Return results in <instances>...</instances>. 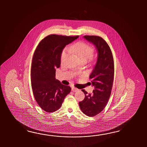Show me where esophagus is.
Listing matches in <instances>:
<instances>
[{
  "label": "esophagus",
  "instance_id": "1",
  "mask_svg": "<svg viewBox=\"0 0 147 147\" xmlns=\"http://www.w3.org/2000/svg\"><path fill=\"white\" fill-rule=\"evenodd\" d=\"M71 90H72V91H74V92H77V91H78L79 90L78 89L74 87H71Z\"/></svg>",
  "mask_w": 147,
  "mask_h": 147
}]
</instances>
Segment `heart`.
<instances>
[{
	"instance_id": "1",
	"label": "heart",
	"mask_w": 147,
	"mask_h": 147,
	"mask_svg": "<svg viewBox=\"0 0 147 147\" xmlns=\"http://www.w3.org/2000/svg\"><path fill=\"white\" fill-rule=\"evenodd\" d=\"M68 49L71 53L77 55L82 61H87L91 59L94 53V48L84 42L71 45L69 46ZM68 53L67 49L63 50L61 55V60L62 61L68 56Z\"/></svg>"
}]
</instances>
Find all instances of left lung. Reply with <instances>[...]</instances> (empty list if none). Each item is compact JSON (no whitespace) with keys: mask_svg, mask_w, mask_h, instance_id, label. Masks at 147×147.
Segmentation results:
<instances>
[{"mask_svg":"<svg viewBox=\"0 0 147 147\" xmlns=\"http://www.w3.org/2000/svg\"><path fill=\"white\" fill-rule=\"evenodd\" d=\"M84 37L95 46L98 57L89 76L94 87L93 93L88 94L82 89L85 97L79 104L82 113L94 117L103 110L109 99L114 78V61L109 45L102 38L96 36H84Z\"/></svg>","mask_w":147,"mask_h":147,"instance_id":"1","label":"left lung"}]
</instances>
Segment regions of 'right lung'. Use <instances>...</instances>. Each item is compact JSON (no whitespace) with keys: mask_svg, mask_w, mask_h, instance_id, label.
Wrapping results in <instances>:
<instances>
[{"mask_svg":"<svg viewBox=\"0 0 147 147\" xmlns=\"http://www.w3.org/2000/svg\"><path fill=\"white\" fill-rule=\"evenodd\" d=\"M78 37L50 34L41 41L34 51L31 63V87L35 100L47 113L59 109L71 91L69 86L56 79V69L60 66L63 49Z\"/></svg>","mask_w":147,"mask_h":147,"instance_id":"1","label":"right lung"}]
</instances>
